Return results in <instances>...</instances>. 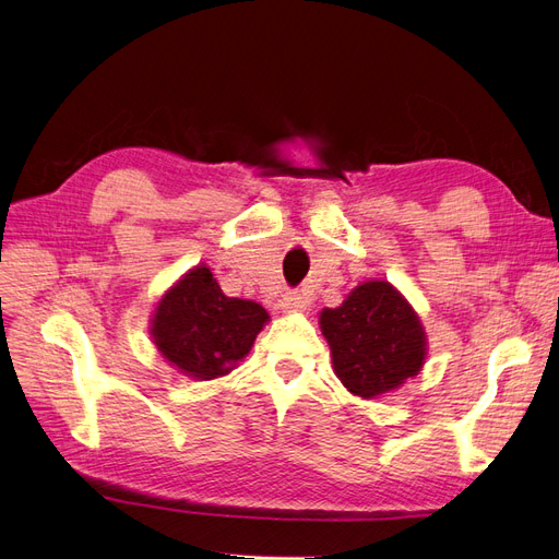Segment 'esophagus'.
<instances>
[{
	"instance_id": "esophagus-1",
	"label": "esophagus",
	"mask_w": 559,
	"mask_h": 559,
	"mask_svg": "<svg viewBox=\"0 0 559 559\" xmlns=\"http://www.w3.org/2000/svg\"><path fill=\"white\" fill-rule=\"evenodd\" d=\"M308 306H310V296L306 292H289L280 302V308L284 312H302L308 310Z\"/></svg>"
}]
</instances>
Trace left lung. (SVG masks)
I'll return each instance as SVG.
<instances>
[{
  "mask_svg": "<svg viewBox=\"0 0 559 559\" xmlns=\"http://www.w3.org/2000/svg\"><path fill=\"white\" fill-rule=\"evenodd\" d=\"M333 370L347 392L376 399L415 378L427 359V335L417 312L392 284L370 280L319 314Z\"/></svg>",
  "mask_w": 559,
  "mask_h": 559,
  "instance_id": "1",
  "label": "left lung"
}]
</instances>
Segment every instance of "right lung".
I'll return each instance as SVG.
<instances>
[{
  "label": "right lung",
  "mask_w": 559,
  "mask_h": 559,
  "mask_svg": "<svg viewBox=\"0 0 559 559\" xmlns=\"http://www.w3.org/2000/svg\"><path fill=\"white\" fill-rule=\"evenodd\" d=\"M267 319L259 302L228 298L210 267L195 265L158 300L151 337L183 376L214 380L247 357Z\"/></svg>",
  "instance_id": "add662e5"
}]
</instances>
